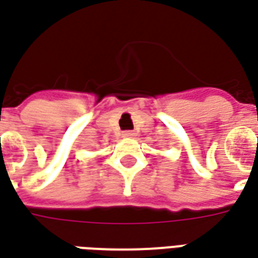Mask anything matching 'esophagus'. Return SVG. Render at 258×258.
<instances>
[{
    "label": "esophagus",
    "mask_w": 258,
    "mask_h": 258,
    "mask_svg": "<svg viewBox=\"0 0 258 258\" xmlns=\"http://www.w3.org/2000/svg\"><path fill=\"white\" fill-rule=\"evenodd\" d=\"M122 136L126 137V139H132V137L136 136V133H135V132H132V131H125V132H122Z\"/></svg>",
    "instance_id": "obj_1"
}]
</instances>
